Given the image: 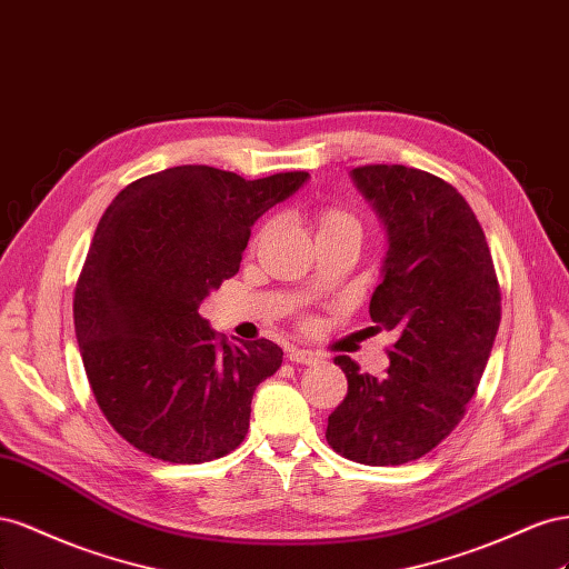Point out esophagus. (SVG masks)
I'll return each instance as SVG.
<instances>
[{
	"mask_svg": "<svg viewBox=\"0 0 569 569\" xmlns=\"http://www.w3.org/2000/svg\"><path fill=\"white\" fill-rule=\"evenodd\" d=\"M288 357H290V362H296V365H315V362H319V355L312 352V350H305V348H290Z\"/></svg>",
	"mask_w": 569,
	"mask_h": 569,
	"instance_id": "34e87169",
	"label": "esophagus"
}]
</instances>
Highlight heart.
Wrapping results in <instances>:
<instances>
[{
    "label": "heart",
    "mask_w": 569,
    "mask_h": 569,
    "mask_svg": "<svg viewBox=\"0 0 569 569\" xmlns=\"http://www.w3.org/2000/svg\"><path fill=\"white\" fill-rule=\"evenodd\" d=\"M343 223H352V226H357V221H355L350 214L340 212V209H329V212H323V214H321V219H319V231H323V229H331V226H343Z\"/></svg>",
    "instance_id": "obj_1"
}]
</instances>
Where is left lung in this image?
Listing matches in <instances>:
<instances>
[{
	"label": "left lung",
	"mask_w": 569,
	"mask_h": 569,
	"mask_svg": "<svg viewBox=\"0 0 569 569\" xmlns=\"http://www.w3.org/2000/svg\"><path fill=\"white\" fill-rule=\"evenodd\" d=\"M350 176L388 236L369 317L398 340L383 377L336 357L348 396L329 417L327 441L355 462L402 465L462 419L498 333L500 288L472 207L450 183L402 164Z\"/></svg>",
	"instance_id": "left-lung-1"
}]
</instances>
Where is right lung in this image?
Instances as JSON below:
<instances>
[{
  "instance_id": "add662e5",
  "label": "right lung",
  "mask_w": 569,
  "mask_h": 569,
  "mask_svg": "<svg viewBox=\"0 0 569 569\" xmlns=\"http://www.w3.org/2000/svg\"><path fill=\"white\" fill-rule=\"evenodd\" d=\"M307 178L246 181L186 164L140 178L107 207L76 283L73 323L94 400L133 448L200 465L242 443L254 388L283 350L267 338L221 343L198 310L240 269L254 221Z\"/></svg>"
}]
</instances>
